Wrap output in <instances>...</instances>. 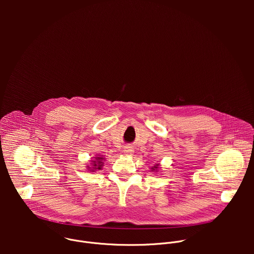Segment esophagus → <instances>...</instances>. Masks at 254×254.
I'll use <instances>...</instances> for the list:
<instances>
[{
    "instance_id": "1",
    "label": "esophagus",
    "mask_w": 254,
    "mask_h": 254,
    "mask_svg": "<svg viewBox=\"0 0 254 254\" xmlns=\"http://www.w3.org/2000/svg\"><path fill=\"white\" fill-rule=\"evenodd\" d=\"M124 153H125V155H127V156H131V155H133V149H132V147H130V146L125 147Z\"/></svg>"
}]
</instances>
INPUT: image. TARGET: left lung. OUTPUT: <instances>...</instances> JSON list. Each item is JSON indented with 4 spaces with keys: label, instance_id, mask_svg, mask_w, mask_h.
<instances>
[{
    "label": "left lung",
    "instance_id": "obj_1",
    "mask_svg": "<svg viewBox=\"0 0 254 254\" xmlns=\"http://www.w3.org/2000/svg\"><path fill=\"white\" fill-rule=\"evenodd\" d=\"M159 169V165H156V166H154L153 168H152V171H157Z\"/></svg>",
    "mask_w": 254,
    "mask_h": 254
}]
</instances>
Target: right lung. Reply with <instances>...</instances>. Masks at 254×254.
<instances>
[{
  "label": "right lung",
  "instance_id": "right-lung-1",
  "mask_svg": "<svg viewBox=\"0 0 254 254\" xmlns=\"http://www.w3.org/2000/svg\"><path fill=\"white\" fill-rule=\"evenodd\" d=\"M103 158L102 157H96L95 158V161H92V165H91V168L88 167V170L91 171V172H94L95 170H101L102 166H103Z\"/></svg>",
  "mask_w": 254,
  "mask_h": 254
}]
</instances>
